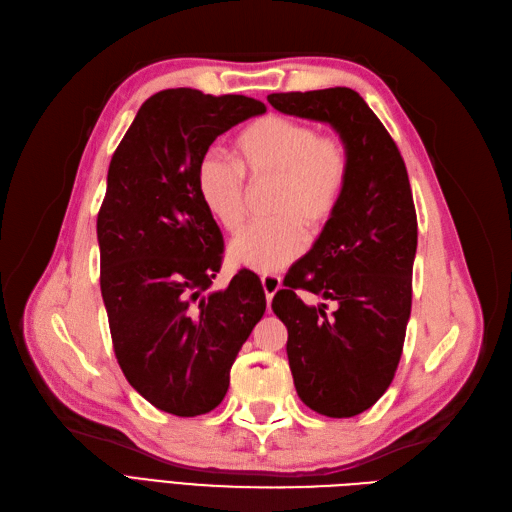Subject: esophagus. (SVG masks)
<instances>
[{"instance_id": "esophagus-1", "label": "esophagus", "mask_w": 512, "mask_h": 512, "mask_svg": "<svg viewBox=\"0 0 512 512\" xmlns=\"http://www.w3.org/2000/svg\"><path fill=\"white\" fill-rule=\"evenodd\" d=\"M260 284H262V290H265V297H267V303L271 305L275 292L282 288V280L277 275H262L260 277Z\"/></svg>"}]
</instances>
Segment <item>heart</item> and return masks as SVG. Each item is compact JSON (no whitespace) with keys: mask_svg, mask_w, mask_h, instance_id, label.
<instances>
[{"mask_svg":"<svg viewBox=\"0 0 512 512\" xmlns=\"http://www.w3.org/2000/svg\"><path fill=\"white\" fill-rule=\"evenodd\" d=\"M237 162L218 153L196 166V190L211 218L224 230L243 222L247 185L275 181L271 220L247 224L230 241V260L256 273H273L297 260L305 231L320 232L337 213L350 177V153L337 134L284 115H267L245 126L235 138Z\"/></svg>","mask_w":512,"mask_h":512,"instance_id":"b5f03b06","label":"heart"}]
</instances>
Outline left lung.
I'll return each instance as SVG.
<instances>
[{
  "label": "left lung",
  "instance_id": "obj_1",
  "mask_svg": "<svg viewBox=\"0 0 512 512\" xmlns=\"http://www.w3.org/2000/svg\"><path fill=\"white\" fill-rule=\"evenodd\" d=\"M280 113L324 121L350 153L333 220L294 262L273 312L288 329V363L307 408L331 418L365 412L389 389L412 307L416 211L404 158L365 100L348 87L271 94ZM299 289L336 307L307 306Z\"/></svg>",
  "mask_w": 512,
  "mask_h": 512
}]
</instances>
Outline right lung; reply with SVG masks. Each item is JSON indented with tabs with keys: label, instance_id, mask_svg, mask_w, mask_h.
Masks as SVG:
<instances>
[{
	"label": "right lung",
	"instance_id": "right-lung-1",
	"mask_svg": "<svg viewBox=\"0 0 512 512\" xmlns=\"http://www.w3.org/2000/svg\"><path fill=\"white\" fill-rule=\"evenodd\" d=\"M265 111L247 96L158 91L108 166L98 243L113 348L128 382L168 414L222 404L230 367L267 309L250 271L209 290L224 241L196 190V166L215 138Z\"/></svg>",
	"mask_w": 512,
	"mask_h": 512
}]
</instances>
